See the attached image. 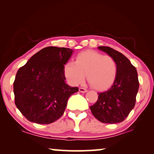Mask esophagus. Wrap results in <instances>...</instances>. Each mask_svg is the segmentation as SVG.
Listing matches in <instances>:
<instances>
[{"label":"esophagus","mask_w":154,"mask_h":154,"mask_svg":"<svg viewBox=\"0 0 154 154\" xmlns=\"http://www.w3.org/2000/svg\"><path fill=\"white\" fill-rule=\"evenodd\" d=\"M79 91L81 92H83V93H84V92H87L88 90L85 88H79Z\"/></svg>","instance_id":"obj_1"}]
</instances>
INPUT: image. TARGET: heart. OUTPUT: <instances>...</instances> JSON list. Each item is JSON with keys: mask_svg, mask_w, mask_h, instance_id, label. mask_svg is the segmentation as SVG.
<instances>
[{"mask_svg": "<svg viewBox=\"0 0 154 154\" xmlns=\"http://www.w3.org/2000/svg\"><path fill=\"white\" fill-rule=\"evenodd\" d=\"M64 73L69 83L73 85L81 83L86 78L95 89H103L112 83L117 73V63L109 54L95 50L79 52L75 62L68 61L64 65Z\"/></svg>", "mask_w": 154, "mask_h": 154, "instance_id": "heart-1", "label": "heart"}]
</instances>
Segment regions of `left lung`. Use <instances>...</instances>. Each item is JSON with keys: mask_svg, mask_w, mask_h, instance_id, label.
<instances>
[{"mask_svg": "<svg viewBox=\"0 0 154 154\" xmlns=\"http://www.w3.org/2000/svg\"><path fill=\"white\" fill-rule=\"evenodd\" d=\"M98 48L114 58L117 63V73L112 85L98 93L97 101L90 109L94 116L102 123H121L135 105L140 85L137 71L121 52L106 46Z\"/></svg>", "mask_w": 154, "mask_h": 154, "instance_id": "left-lung-1", "label": "left lung"}]
</instances>
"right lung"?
<instances>
[{
  "instance_id": "1",
  "label": "right lung",
  "mask_w": 154,
  "mask_h": 154,
  "mask_svg": "<svg viewBox=\"0 0 154 154\" xmlns=\"http://www.w3.org/2000/svg\"><path fill=\"white\" fill-rule=\"evenodd\" d=\"M73 50L47 47L19 69L13 83L14 103L31 122L50 124L64 113L67 101L79 91L65 83L64 65Z\"/></svg>"
}]
</instances>
